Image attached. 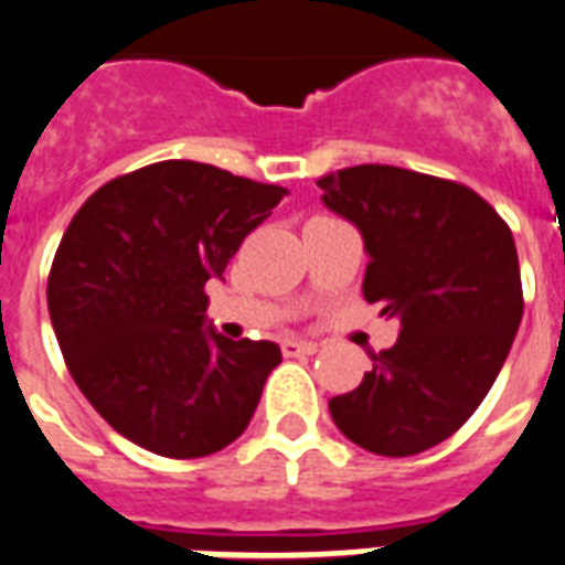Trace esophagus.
I'll return each instance as SVG.
<instances>
[{"label": "esophagus", "mask_w": 565, "mask_h": 565, "mask_svg": "<svg viewBox=\"0 0 565 565\" xmlns=\"http://www.w3.org/2000/svg\"><path fill=\"white\" fill-rule=\"evenodd\" d=\"M279 349H282V355H286V358L315 355V352H317V343H311V340L288 338V340H282V343H279Z\"/></svg>", "instance_id": "obj_1"}]
</instances>
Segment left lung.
<instances>
[{
	"mask_svg": "<svg viewBox=\"0 0 565 565\" xmlns=\"http://www.w3.org/2000/svg\"><path fill=\"white\" fill-rule=\"evenodd\" d=\"M317 188L361 231L366 302L401 320L395 347L329 413L370 454L430 450L477 413L523 320L511 227L459 181L404 167H347Z\"/></svg>",
	"mask_w": 565,
	"mask_h": 565,
	"instance_id": "8db88e82",
	"label": "left lung"
}]
</instances>
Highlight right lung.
I'll return each instance as SVG.
<instances>
[{"label":"right lung","instance_id":"right-lung-1","mask_svg":"<svg viewBox=\"0 0 565 565\" xmlns=\"http://www.w3.org/2000/svg\"><path fill=\"white\" fill-rule=\"evenodd\" d=\"M286 193L158 161L106 181L65 227L49 274L60 352L88 404L149 454L199 459L248 427L282 355L207 329L204 286Z\"/></svg>","mask_w":565,"mask_h":565}]
</instances>
